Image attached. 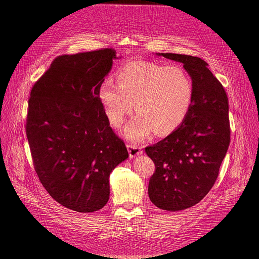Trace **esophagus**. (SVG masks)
Returning a JSON list of instances; mask_svg holds the SVG:
<instances>
[{
  "label": "esophagus",
  "mask_w": 259,
  "mask_h": 259,
  "mask_svg": "<svg viewBox=\"0 0 259 259\" xmlns=\"http://www.w3.org/2000/svg\"><path fill=\"white\" fill-rule=\"evenodd\" d=\"M126 148H127V151H128V154H130L131 158L139 156L143 152L142 148L138 147V146H135V145H126Z\"/></svg>",
  "instance_id": "obj_1"
}]
</instances>
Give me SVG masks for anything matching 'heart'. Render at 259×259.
Masks as SVG:
<instances>
[{
  "label": "heart",
  "mask_w": 259,
  "mask_h": 259,
  "mask_svg": "<svg viewBox=\"0 0 259 259\" xmlns=\"http://www.w3.org/2000/svg\"><path fill=\"white\" fill-rule=\"evenodd\" d=\"M118 83L105 80L99 93L105 112L114 126H119L135 107L139 114L123 134L132 141H142L154 131L164 136L185 120L193 100V80L178 66L146 61L126 64L117 74Z\"/></svg>",
  "instance_id": "b5f03b06"
}]
</instances>
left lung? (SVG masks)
Listing matches in <instances>:
<instances>
[{
    "label": "left lung",
    "mask_w": 259,
    "mask_h": 259,
    "mask_svg": "<svg viewBox=\"0 0 259 259\" xmlns=\"http://www.w3.org/2000/svg\"><path fill=\"white\" fill-rule=\"evenodd\" d=\"M184 64L193 80V100L183 123L146 148L155 164L148 196L160 209L179 211L198 203L214 185L230 142L228 99L208 64L197 57L156 53Z\"/></svg>",
    "instance_id": "8db88e82"
}]
</instances>
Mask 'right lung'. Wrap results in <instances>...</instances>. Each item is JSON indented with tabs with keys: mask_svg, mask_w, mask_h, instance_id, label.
<instances>
[{
	"mask_svg": "<svg viewBox=\"0 0 259 259\" xmlns=\"http://www.w3.org/2000/svg\"><path fill=\"white\" fill-rule=\"evenodd\" d=\"M115 54L104 49L56 58L29 100L26 133L37 177L56 201L77 212L107 204L110 175L128 157L99 98Z\"/></svg>",
	"mask_w": 259,
	"mask_h": 259,
	"instance_id": "obj_1",
	"label": "right lung"
}]
</instances>
